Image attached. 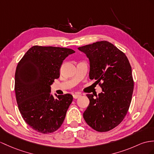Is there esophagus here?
<instances>
[{
	"instance_id": "esophagus-1",
	"label": "esophagus",
	"mask_w": 154,
	"mask_h": 154,
	"mask_svg": "<svg viewBox=\"0 0 154 154\" xmlns=\"http://www.w3.org/2000/svg\"><path fill=\"white\" fill-rule=\"evenodd\" d=\"M81 95L80 94H78V93H75V94H73V98L74 99H78V97H80Z\"/></svg>"
}]
</instances>
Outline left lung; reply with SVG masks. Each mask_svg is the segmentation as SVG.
Masks as SVG:
<instances>
[{
  "label": "left lung",
  "instance_id": "left-lung-1",
  "mask_svg": "<svg viewBox=\"0 0 154 154\" xmlns=\"http://www.w3.org/2000/svg\"><path fill=\"white\" fill-rule=\"evenodd\" d=\"M78 50L89 59L90 79L96 80L103 90L96 97L87 95L89 104L84 118L98 132L109 131L123 121L130 106L134 81L129 61L123 51L107 41L85 45Z\"/></svg>",
  "mask_w": 154,
  "mask_h": 154
}]
</instances>
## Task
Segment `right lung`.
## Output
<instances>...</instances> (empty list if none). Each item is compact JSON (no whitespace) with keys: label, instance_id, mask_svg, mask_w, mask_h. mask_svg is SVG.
Masks as SVG:
<instances>
[{"label":"right lung","instance_id":"add662e5","mask_svg":"<svg viewBox=\"0 0 154 154\" xmlns=\"http://www.w3.org/2000/svg\"><path fill=\"white\" fill-rule=\"evenodd\" d=\"M72 49L34 46L18 63L15 92L22 118L32 129L43 134L57 131L72 102L70 94L51 95L50 85L59 77L62 63Z\"/></svg>","mask_w":154,"mask_h":154}]
</instances>
